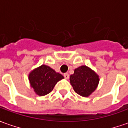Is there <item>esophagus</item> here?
I'll return each mask as SVG.
<instances>
[{
	"instance_id": "34e87169",
	"label": "esophagus",
	"mask_w": 128,
	"mask_h": 128,
	"mask_svg": "<svg viewBox=\"0 0 128 128\" xmlns=\"http://www.w3.org/2000/svg\"><path fill=\"white\" fill-rule=\"evenodd\" d=\"M63 76H64V78H65L66 79H68V78H69V74H68V73H64V74H63Z\"/></svg>"
}]
</instances>
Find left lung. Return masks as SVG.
Returning <instances> with one entry per match:
<instances>
[{"label":"left lung","instance_id":"8db88e82","mask_svg":"<svg viewBox=\"0 0 128 128\" xmlns=\"http://www.w3.org/2000/svg\"><path fill=\"white\" fill-rule=\"evenodd\" d=\"M99 76L86 66L75 69L70 76V82L75 92L82 97H88L96 90L99 83Z\"/></svg>","mask_w":128,"mask_h":128}]
</instances>
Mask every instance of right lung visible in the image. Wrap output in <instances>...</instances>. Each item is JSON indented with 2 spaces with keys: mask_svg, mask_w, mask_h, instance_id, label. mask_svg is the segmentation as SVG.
Wrapping results in <instances>:
<instances>
[{
  "mask_svg": "<svg viewBox=\"0 0 128 128\" xmlns=\"http://www.w3.org/2000/svg\"><path fill=\"white\" fill-rule=\"evenodd\" d=\"M61 74L46 65H42L29 73L28 79L34 92L39 96L50 93L56 84L63 79Z\"/></svg>",
  "mask_w": 128,
  "mask_h": 128,
  "instance_id": "obj_1",
  "label": "right lung"
}]
</instances>
